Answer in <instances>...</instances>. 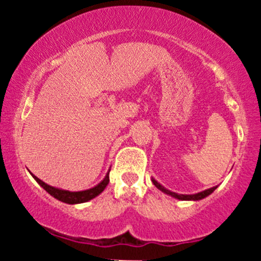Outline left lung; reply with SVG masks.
I'll return each instance as SVG.
<instances>
[{
    "label": "left lung",
    "instance_id": "1",
    "mask_svg": "<svg viewBox=\"0 0 261 261\" xmlns=\"http://www.w3.org/2000/svg\"><path fill=\"white\" fill-rule=\"evenodd\" d=\"M152 181H153V184H154L155 187H157L158 189H160L161 191H163V193L168 194V195L173 196V197H175V199H179V200H201V199H203V197L208 196L210 194H211V193H214V190H215V189L217 188V187H214V188H211V189H207V190H205V191H201V193L194 194V195H178V194H175V193H172V191L167 190L166 188H163V187H162V185L160 184V182H157V181H155L154 179H152Z\"/></svg>",
    "mask_w": 261,
    "mask_h": 261
}]
</instances>
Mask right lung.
<instances>
[{
  "label": "right lung",
  "instance_id": "right-lung-1",
  "mask_svg": "<svg viewBox=\"0 0 261 261\" xmlns=\"http://www.w3.org/2000/svg\"><path fill=\"white\" fill-rule=\"evenodd\" d=\"M33 176H34L35 180L40 184V187H43L45 190L50 194V195L55 197V199L60 200V201L66 202V203H81V202L89 201V200H92L93 197L99 195L101 191L107 188V185L109 184V173H108L106 178H104V180L99 182L97 187L88 189V190H85V191H76V193L73 191V193H71V191L61 190V189H56L54 187H50V185L45 184L44 181H41L40 179L37 178L35 175H33Z\"/></svg>",
  "mask_w": 261,
  "mask_h": 261
}]
</instances>
